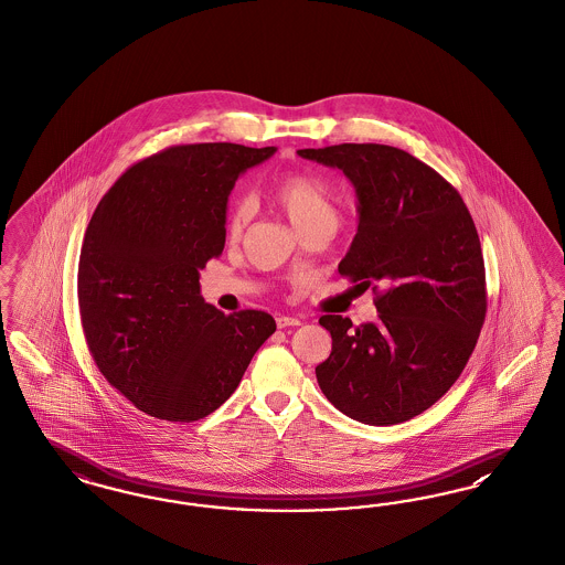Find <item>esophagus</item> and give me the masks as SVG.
<instances>
[{"instance_id": "esophagus-1", "label": "esophagus", "mask_w": 565, "mask_h": 565, "mask_svg": "<svg viewBox=\"0 0 565 565\" xmlns=\"http://www.w3.org/2000/svg\"><path fill=\"white\" fill-rule=\"evenodd\" d=\"M275 323H277V328H290V326H300V319L298 317L279 316L275 317Z\"/></svg>"}]
</instances>
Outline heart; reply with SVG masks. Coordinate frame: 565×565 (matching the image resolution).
Segmentation results:
<instances>
[{
  "instance_id": "b5f03b06",
  "label": "heart",
  "mask_w": 565,
  "mask_h": 565,
  "mask_svg": "<svg viewBox=\"0 0 565 565\" xmlns=\"http://www.w3.org/2000/svg\"><path fill=\"white\" fill-rule=\"evenodd\" d=\"M271 202L288 216L298 233L313 226L339 225V203L328 184L313 174L288 172L273 182L269 189ZM248 221V203L237 200L231 203L226 214L228 235H239Z\"/></svg>"
}]
</instances>
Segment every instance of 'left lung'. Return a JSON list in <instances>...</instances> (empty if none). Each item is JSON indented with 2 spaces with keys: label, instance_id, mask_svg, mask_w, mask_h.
<instances>
[{
  "label": "left lung",
  "instance_id": "1",
  "mask_svg": "<svg viewBox=\"0 0 565 565\" xmlns=\"http://www.w3.org/2000/svg\"><path fill=\"white\" fill-rule=\"evenodd\" d=\"M339 168L358 193L360 225L339 273L376 294L379 319L353 328L323 316L332 353L316 367L332 406L374 427L406 423L458 381L488 298L473 218L460 193L406 151L374 142L300 149Z\"/></svg>",
  "mask_w": 565,
  "mask_h": 565
}]
</instances>
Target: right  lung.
Wrapping results in <instances>:
<instances>
[{"mask_svg": "<svg viewBox=\"0 0 565 565\" xmlns=\"http://www.w3.org/2000/svg\"><path fill=\"white\" fill-rule=\"evenodd\" d=\"M275 147L177 145L128 168L86 228L77 298L92 358L138 409L193 423L233 395L275 319L225 316L200 292V269L225 248L226 200Z\"/></svg>", "mask_w": 565, "mask_h": 565, "instance_id": "add662e5", "label": "right lung"}]
</instances>
